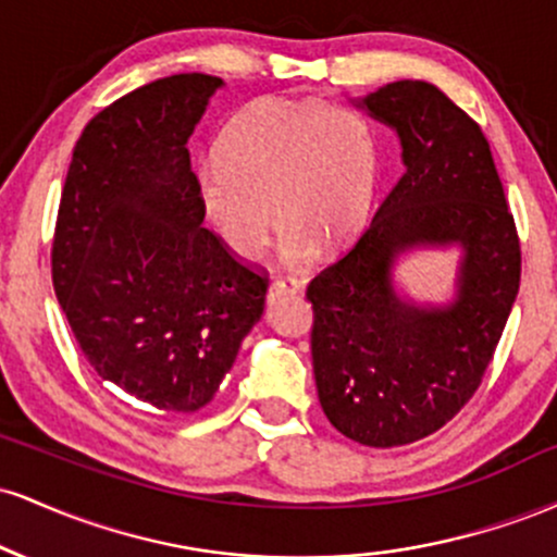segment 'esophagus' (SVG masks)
<instances>
[{"mask_svg": "<svg viewBox=\"0 0 557 557\" xmlns=\"http://www.w3.org/2000/svg\"><path fill=\"white\" fill-rule=\"evenodd\" d=\"M296 293H300L298 280H274V283L270 285V290H267V298L277 300L283 296H296Z\"/></svg>", "mask_w": 557, "mask_h": 557, "instance_id": "1", "label": "esophagus"}]
</instances>
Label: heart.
I'll use <instances>...</instances> for the list:
<instances>
[{"label":"heart","mask_w":557,"mask_h":557,"mask_svg":"<svg viewBox=\"0 0 557 557\" xmlns=\"http://www.w3.org/2000/svg\"><path fill=\"white\" fill-rule=\"evenodd\" d=\"M214 157L198 170V194L209 225L240 259L264 257L274 211L290 267L314 259L322 240H350L372 212L376 146L350 107L253 101L220 133Z\"/></svg>","instance_id":"1"}]
</instances>
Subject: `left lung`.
<instances>
[{"instance_id": "obj_1", "label": "left lung", "mask_w": 557, "mask_h": 557, "mask_svg": "<svg viewBox=\"0 0 557 557\" xmlns=\"http://www.w3.org/2000/svg\"><path fill=\"white\" fill-rule=\"evenodd\" d=\"M400 140L403 177L372 225L309 285L317 393L337 432L369 447L417 443L476 393L513 309L521 251L482 127L426 81L350 99ZM458 250L454 293L419 301L397 264Z\"/></svg>"}]
</instances>
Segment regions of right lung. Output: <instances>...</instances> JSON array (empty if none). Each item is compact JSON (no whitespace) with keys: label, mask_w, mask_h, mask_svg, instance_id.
<instances>
[{"label":"right lung","mask_w":557,"mask_h":557,"mask_svg":"<svg viewBox=\"0 0 557 557\" xmlns=\"http://www.w3.org/2000/svg\"><path fill=\"white\" fill-rule=\"evenodd\" d=\"M225 81L159 78L114 101L73 149L52 248L54 293L83 356L138 406H207L261 319L267 280L212 230L188 138Z\"/></svg>","instance_id":"add662e5"}]
</instances>
